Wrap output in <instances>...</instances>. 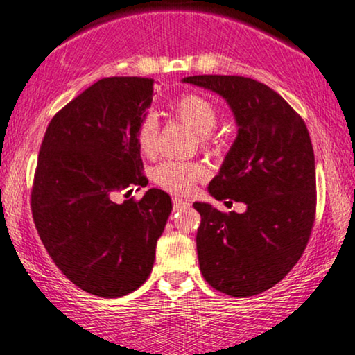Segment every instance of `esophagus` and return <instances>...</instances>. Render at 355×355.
<instances>
[{"label":"esophagus","mask_w":355,"mask_h":355,"mask_svg":"<svg viewBox=\"0 0 355 355\" xmlns=\"http://www.w3.org/2000/svg\"><path fill=\"white\" fill-rule=\"evenodd\" d=\"M188 206H190V202H188L187 200H182V198H175V200H173V209L175 211H182Z\"/></svg>","instance_id":"esophagus-1"}]
</instances>
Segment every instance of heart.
Here are the masks:
<instances>
[{
    "label": "heart",
    "instance_id": "1",
    "mask_svg": "<svg viewBox=\"0 0 355 355\" xmlns=\"http://www.w3.org/2000/svg\"><path fill=\"white\" fill-rule=\"evenodd\" d=\"M170 112L178 120L200 135V144L209 149L214 146V139L211 138V131L216 128L219 112L209 98L200 94H183L177 97L170 105ZM159 126L157 120L153 115H146L139 120L136 126L135 139L141 153L144 155H154L157 149ZM207 170L205 165L198 162H168L160 164L155 167L153 177L154 182L165 191L173 195H188L195 190L196 183L206 178Z\"/></svg>",
    "mask_w": 355,
    "mask_h": 355
}]
</instances>
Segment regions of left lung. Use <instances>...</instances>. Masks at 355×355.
Wrapping results in <instances>:
<instances>
[{"mask_svg":"<svg viewBox=\"0 0 355 355\" xmlns=\"http://www.w3.org/2000/svg\"><path fill=\"white\" fill-rule=\"evenodd\" d=\"M229 103L239 133L207 191L247 211L220 212L195 202L200 269L207 284L232 297L271 289L309 243L316 209L315 154L305 121L266 84L243 76H190ZM232 202V201H229Z\"/></svg>","mask_w":355,"mask_h":355,"instance_id":"8db88e82","label":"left lung"}]
</instances>
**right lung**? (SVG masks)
<instances>
[{
  "mask_svg": "<svg viewBox=\"0 0 355 355\" xmlns=\"http://www.w3.org/2000/svg\"><path fill=\"white\" fill-rule=\"evenodd\" d=\"M154 79L105 78L51 118L32 187V216L46 252L89 294L115 299L148 279L155 245L172 211L167 193L148 185L135 133L146 116Z\"/></svg>",
  "mask_w": 355,
  "mask_h": 355,
  "instance_id": "1",
  "label": "right lung"
}]
</instances>
